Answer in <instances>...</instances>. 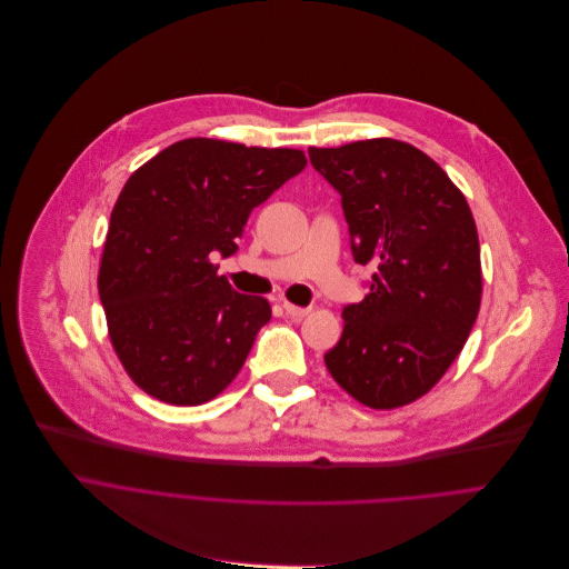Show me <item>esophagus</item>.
Instances as JSON below:
<instances>
[{"instance_id":"1","label":"esophagus","mask_w":569,"mask_h":569,"mask_svg":"<svg viewBox=\"0 0 569 569\" xmlns=\"http://www.w3.org/2000/svg\"><path fill=\"white\" fill-rule=\"evenodd\" d=\"M282 309L287 311L289 318H305L309 313V307H298V305H291V302H282Z\"/></svg>"}]
</instances>
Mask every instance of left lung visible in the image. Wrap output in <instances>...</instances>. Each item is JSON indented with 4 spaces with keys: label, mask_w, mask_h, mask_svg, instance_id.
Instances as JSON below:
<instances>
[{
    "label": "left lung",
    "mask_w": 569,
    "mask_h": 569,
    "mask_svg": "<svg viewBox=\"0 0 569 569\" xmlns=\"http://www.w3.org/2000/svg\"><path fill=\"white\" fill-rule=\"evenodd\" d=\"M309 161L340 194L355 262L375 271L368 296L343 307L325 366L370 408L406 406L443 377L480 311L471 208L428 154L395 139L309 148Z\"/></svg>",
    "instance_id": "left-lung-1"
}]
</instances>
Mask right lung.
I'll return each mask as SVG.
<instances>
[{"label":"right lung","mask_w":569,"mask_h":569,"mask_svg":"<svg viewBox=\"0 0 569 569\" xmlns=\"http://www.w3.org/2000/svg\"><path fill=\"white\" fill-rule=\"evenodd\" d=\"M305 166L300 150L183 139L128 179L109 217L98 296L141 390L199 406L238 377L271 307L238 293L212 258L233 256L251 210Z\"/></svg>","instance_id":"add662e5"}]
</instances>
